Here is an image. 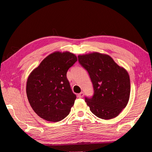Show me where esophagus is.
<instances>
[{"mask_svg":"<svg viewBox=\"0 0 152 152\" xmlns=\"http://www.w3.org/2000/svg\"><path fill=\"white\" fill-rule=\"evenodd\" d=\"M83 95H84V94H83V92L80 93L79 94H78V96L79 98H82L83 96Z\"/></svg>","mask_w":152,"mask_h":152,"instance_id":"obj_1","label":"esophagus"}]
</instances>
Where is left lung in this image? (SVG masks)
<instances>
[{"label":"left lung","mask_w":152,"mask_h":152,"mask_svg":"<svg viewBox=\"0 0 152 152\" xmlns=\"http://www.w3.org/2000/svg\"><path fill=\"white\" fill-rule=\"evenodd\" d=\"M93 83L92 97H85L87 105L96 117L114 118L124 109L130 96V78L125 69L108 55L97 52L78 56Z\"/></svg>","instance_id":"left-lung-1"}]
</instances>
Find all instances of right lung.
<instances>
[{
  "label": "right lung",
  "instance_id": "add662e5",
  "mask_svg": "<svg viewBox=\"0 0 152 152\" xmlns=\"http://www.w3.org/2000/svg\"><path fill=\"white\" fill-rule=\"evenodd\" d=\"M77 61L75 55L56 51L42 61L28 76L26 92L32 108L45 120L57 122L69 114L76 95L66 72Z\"/></svg>",
  "mask_w": 152,
  "mask_h": 152
}]
</instances>
